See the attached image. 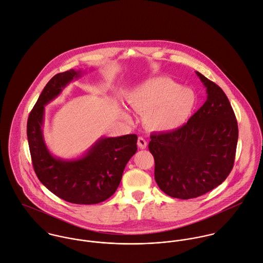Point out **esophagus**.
<instances>
[{
    "label": "esophagus",
    "mask_w": 263,
    "mask_h": 263,
    "mask_svg": "<svg viewBox=\"0 0 263 263\" xmlns=\"http://www.w3.org/2000/svg\"><path fill=\"white\" fill-rule=\"evenodd\" d=\"M138 146H139V148H141V149H146V147H147V141H146L143 137H139V139H138Z\"/></svg>",
    "instance_id": "34e87169"
}]
</instances>
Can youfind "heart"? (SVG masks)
<instances>
[{"mask_svg": "<svg viewBox=\"0 0 263 263\" xmlns=\"http://www.w3.org/2000/svg\"><path fill=\"white\" fill-rule=\"evenodd\" d=\"M197 95L168 78L153 79L133 90L128 105L147 114V124L154 130L173 132L181 127L197 105Z\"/></svg>", "mask_w": 263, "mask_h": 263, "instance_id": "b5f03b06", "label": "heart"}]
</instances>
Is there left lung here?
Instances as JSON below:
<instances>
[{
    "instance_id": "1",
    "label": "left lung",
    "mask_w": 263,
    "mask_h": 263,
    "mask_svg": "<svg viewBox=\"0 0 263 263\" xmlns=\"http://www.w3.org/2000/svg\"><path fill=\"white\" fill-rule=\"evenodd\" d=\"M196 73L206 88V102L181 127L153 133L149 143L158 186L166 195L182 200L204 195L228 177L239 136L227 95L203 74Z\"/></svg>"
}]
</instances>
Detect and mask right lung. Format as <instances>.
<instances>
[{
  "mask_svg": "<svg viewBox=\"0 0 263 263\" xmlns=\"http://www.w3.org/2000/svg\"><path fill=\"white\" fill-rule=\"evenodd\" d=\"M82 71L54 76L40 95L27 119V140L33 170L40 181L59 198L74 204H97L118 187L124 167L137 152V135L101 138L81 158L54 157L43 137L45 105L54 100Z\"/></svg>",
  "mask_w": 263,
  "mask_h": 263,
  "instance_id": "obj_1",
  "label": "right lung"
}]
</instances>
